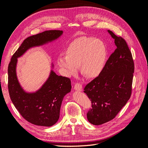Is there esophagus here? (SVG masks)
I'll return each mask as SVG.
<instances>
[{
  "instance_id": "esophagus-1",
  "label": "esophagus",
  "mask_w": 148,
  "mask_h": 148,
  "mask_svg": "<svg viewBox=\"0 0 148 148\" xmlns=\"http://www.w3.org/2000/svg\"><path fill=\"white\" fill-rule=\"evenodd\" d=\"M74 89L76 91H82L83 90L82 84L80 83H77L75 84Z\"/></svg>"
}]
</instances>
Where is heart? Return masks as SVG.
Returning <instances> with one entry per match:
<instances>
[{
    "mask_svg": "<svg viewBox=\"0 0 148 148\" xmlns=\"http://www.w3.org/2000/svg\"><path fill=\"white\" fill-rule=\"evenodd\" d=\"M106 57L107 50L104 42L97 39L84 37L71 43L67 48L66 56H60L57 64L68 77L77 73L79 66L83 75L93 78L101 73Z\"/></svg>",
    "mask_w": 148,
    "mask_h": 148,
    "instance_id": "1",
    "label": "heart"
}]
</instances>
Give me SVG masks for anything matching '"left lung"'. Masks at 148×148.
<instances>
[{"mask_svg":"<svg viewBox=\"0 0 148 148\" xmlns=\"http://www.w3.org/2000/svg\"><path fill=\"white\" fill-rule=\"evenodd\" d=\"M114 39L116 49L98 77L86 84L84 92L91 100L87 113L91 124L99 125L112 120L131 96L134 62L125 40L107 31Z\"/></svg>","mask_w":148,"mask_h":148,"instance_id":"obj_1","label":"left lung"}]
</instances>
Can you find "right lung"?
Returning <instances> with one entry per match:
<instances>
[{
	"mask_svg": "<svg viewBox=\"0 0 148 148\" xmlns=\"http://www.w3.org/2000/svg\"><path fill=\"white\" fill-rule=\"evenodd\" d=\"M62 34V31L49 30L27 38L13 55L8 66V88L12 102L22 117L38 126L51 127L56 123L62 101L71 91V81L69 78L56 75L52 70L41 88L34 92H26L17 78V59L29 49L51 42Z\"/></svg>",
	"mask_w": 148,
	"mask_h": 148,
	"instance_id": "right-lung-1",
	"label": "right lung"
}]
</instances>
